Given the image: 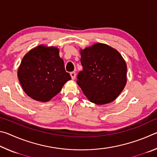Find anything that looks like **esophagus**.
Here are the masks:
<instances>
[{"label": "esophagus", "instance_id": "1", "mask_svg": "<svg viewBox=\"0 0 157 157\" xmlns=\"http://www.w3.org/2000/svg\"><path fill=\"white\" fill-rule=\"evenodd\" d=\"M71 78L72 79H75V77H76V73L75 72H71Z\"/></svg>", "mask_w": 157, "mask_h": 157}]
</instances>
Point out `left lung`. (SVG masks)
<instances>
[{"label":"left lung","mask_w":157,"mask_h":157,"mask_svg":"<svg viewBox=\"0 0 157 157\" xmlns=\"http://www.w3.org/2000/svg\"><path fill=\"white\" fill-rule=\"evenodd\" d=\"M83 70L77 84L91 102L105 105L123 91L127 82V65L116 49L98 43L80 50Z\"/></svg>","instance_id":"8db88e82"}]
</instances>
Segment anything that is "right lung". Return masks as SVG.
<instances>
[{"mask_svg":"<svg viewBox=\"0 0 157 157\" xmlns=\"http://www.w3.org/2000/svg\"><path fill=\"white\" fill-rule=\"evenodd\" d=\"M59 52L57 48L40 45L23 58L18 78L23 91L33 99L48 102L71 79L70 74L66 72Z\"/></svg>","mask_w":157,"mask_h":157,"instance_id":"obj_1","label":"right lung"}]
</instances>
